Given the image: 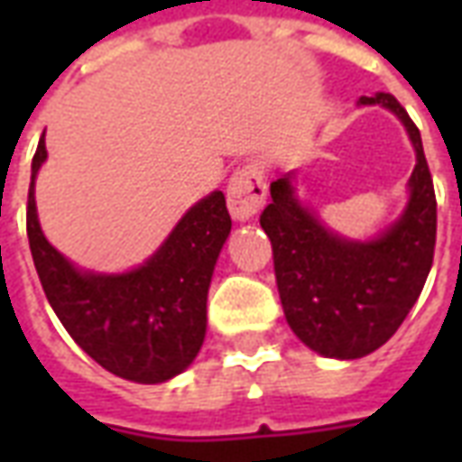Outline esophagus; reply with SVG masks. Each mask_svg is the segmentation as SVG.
I'll use <instances>...</instances> for the list:
<instances>
[{
    "mask_svg": "<svg viewBox=\"0 0 462 462\" xmlns=\"http://www.w3.org/2000/svg\"><path fill=\"white\" fill-rule=\"evenodd\" d=\"M267 200V182L260 162H247L235 172L227 185V208L235 220H252Z\"/></svg>",
    "mask_w": 462,
    "mask_h": 462,
    "instance_id": "obj_1",
    "label": "esophagus"
}]
</instances>
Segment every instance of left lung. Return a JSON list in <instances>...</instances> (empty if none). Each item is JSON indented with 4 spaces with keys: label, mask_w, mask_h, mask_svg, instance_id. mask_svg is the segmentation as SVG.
I'll use <instances>...</instances> for the list:
<instances>
[{
    "label": "left lung",
    "mask_w": 462,
    "mask_h": 462,
    "mask_svg": "<svg viewBox=\"0 0 462 462\" xmlns=\"http://www.w3.org/2000/svg\"><path fill=\"white\" fill-rule=\"evenodd\" d=\"M361 104L391 108L416 148L403 217L366 245L341 240L294 200L290 175L272 182V202L260 215L284 317L307 346L331 358L366 356L396 334L426 284L436 252V190L416 123L391 94L364 96Z\"/></svg>",
    "instance_id": "left-lung-1"
}]
</instances>
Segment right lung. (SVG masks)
Returning a JSON list of instances; mask_svg holds the SVG:
<instances>
[{"instance_id":"1","label":"right lung","mask_w":462,"mask_h":462,"mask_svg":"<svg viewBox=\"0 0 462 462\" xmlns=\"http://www.w3.org/2000/svg\"><path fill=\"white\" fill-rule=\"evenodd\" d=\"M46 161L44 135L32 161L26 235L36 274L71 339L96 364L138 383H161L190 366L205 339L208 290L232 220L220 190L200 200L161 250L118 277L84 274L46 242L36 220L34 178Z\"/></svg>"}]
</instances>
